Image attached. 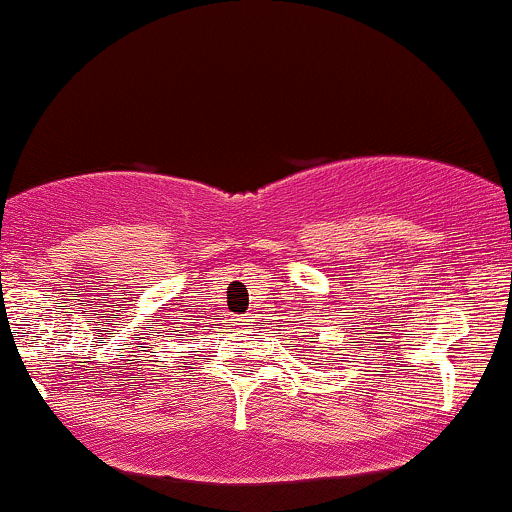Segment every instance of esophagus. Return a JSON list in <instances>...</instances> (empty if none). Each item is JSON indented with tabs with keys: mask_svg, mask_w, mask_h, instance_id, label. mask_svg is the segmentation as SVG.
Here are the masks:
<instances>
[{
	"mask_svg": "<svg viewBox=\"0 0 512 512\" xmlns=\"http://www.w3.org/2000/svg\"><path fill=\"white\" fill-rule=\"evenodd\" d=\"M252 315H243V317H238V325H252Z\"/></svg>",
	"mask_w": 512,
	"mask_h": 512,
	"instance_id": "34e87169",
	"label": "esophagus"
}]
</instances>
